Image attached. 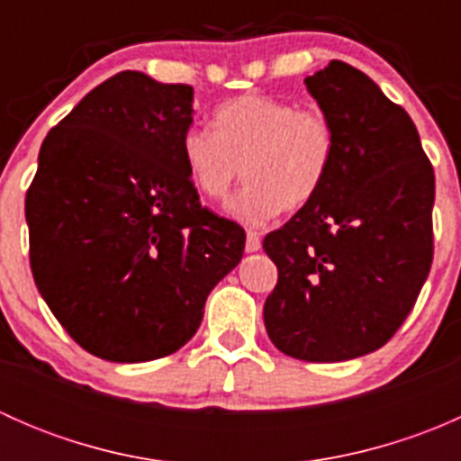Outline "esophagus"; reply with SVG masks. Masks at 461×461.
<instances>
[{
  "mask_svg": "<svg viewBox=\"0 0 461 461\" xmlns=\"http://www.w3.org/2000/svg\"><path fill=\"white\" fill-rule=\"evenodd\" d=\"M245 249H248L249 254L258 252V249H260V234H258V231H248V239H245Z\"/></svg>",
  "mask_w": 461,
  "mask_h": 461,
  "instance_id": "esophagus-1",
  "label": "esophagus"
}]
</instances>
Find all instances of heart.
<instances>
[{
	"label": "heart",
	"instance_id": "b5f03b06",
	"mask_svg": "<svg viewBox=\"0 0 461 461\" xmlns=\"http://www.w3.org/2000/svg\"><path fill=\"white\" fill-rule=\"evenodd\" d=\"M337 153V131L319 106L265 93L222 102L212 129L183 136V160L194 187L209 201H225L236 180L245 187L227 204L243 225L260 227L283 209L312 203L323 189Z\"/></svg>",
	"mask_w": 461,
	"mask_h": 461
}]
</instances>
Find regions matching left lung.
Here are the masks:
<instances>
[{"label":"left lung","instance_id":"left-lung-1","mask_svg":"<svg viewBox=\"0 0 461 461\" xmlns=\"http://www.w3.org/2000/svg\"><path fill=\"white\" fill-rule=\"evenodd\" d=\"M337 153L323 189L263 249L278 281L265 330L287 357L334 364L390 341L432 263L435 174L411 115L359 68L332 59L305 77Z\"/></svg>","mask_w":461,"mask_h":461}]
</instances>
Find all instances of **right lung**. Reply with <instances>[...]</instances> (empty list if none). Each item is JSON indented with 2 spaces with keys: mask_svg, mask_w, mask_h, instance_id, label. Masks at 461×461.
<instances>
[{
  "mask_svg": "<svg viewBox=\"0 0 461 461\" xmlns=\"http://www.w3.org/2000/svg\"><path fill=\"white\" fill-rule=\"evenodd\" d=\"M194 88L122 71L49 131L26 194L41 299L86 352L140 364L180 350L243 258L183 160Z\"/></svg>",
  "mask_w": 461,
  "mask_h": 461,
  "instance_id": "right-lung-1",
  "label": "right lung"
}]
</instances>
